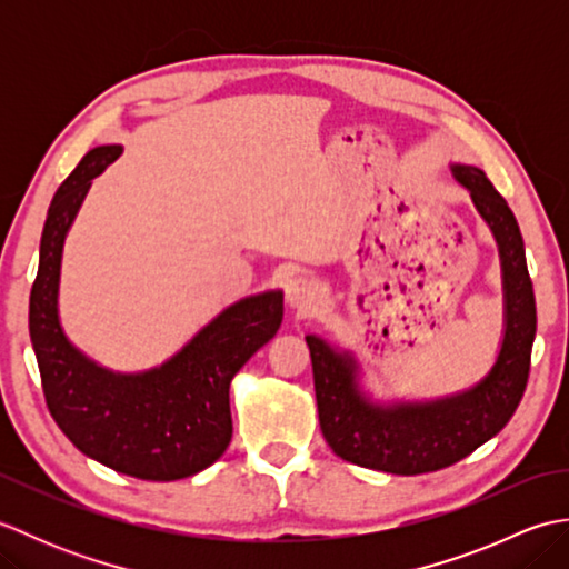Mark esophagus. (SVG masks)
Instances as JSON below:
<instances>
[{
  "label": "esophagus",
  "mask_w": 569,
  "mask_h": 569,
  "mask_svg": "<svg viewBox=\"0 0 569 569\" xmlns=\"http://www.w3.org/2000/svg\"><path fill=\"white\" fill-rule=\"evenodd\" d=\"M318 300V288L306 276H293L286 283V303L298 310H310Z\"/></svg>",
  "instance_id": "obj_1"
}]
</instances>
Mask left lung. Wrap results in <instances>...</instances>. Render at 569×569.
<instances>
[{
    "instance_id": "1",
    "label": "left lung",
    "mask_w": 569,
    "mask_h": 569,
    "mask_svg": "<svg viewBox=\"0 0 569 569\" xmlns=\"http://www.w3.org/2000/svg\"><path fill=\"white\" fill-rule=\"evenodd\" d=\"M450 171L469 190L499 247L503 337L485 377L469 389L430 401H377L361 389V367L349 349L306 335L325 440L347 462L389 475H426L475 452L511 420L528 381L536 296L521 229L481 168L452 163Z\"/></svg>"
}]
</instances>
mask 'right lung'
I'll list each match as a JSON object with an SVG mask.
<instances>
[{
    "mask_svg": "<svg viewBox=\"0 0 569 569\" xmlns=\"http://www.w3.org/2000/svg\"><path fill=\"white\" fill-rule=\"evenodd\" d=\"M119 156V143L88 151L53 196L29 300V332L48 410L66 438L122 475L176 481L224 455L232 440L229 383L281 328L283 291L239 298L159 367L112 371L80 352L58 316L60 261L92 178Z\"/></svg>",
    "mask_w": 569,
    "mask_h": 569,
    "instance_id": "obj_1",
    "label": "right lung"
}]
</instances>
